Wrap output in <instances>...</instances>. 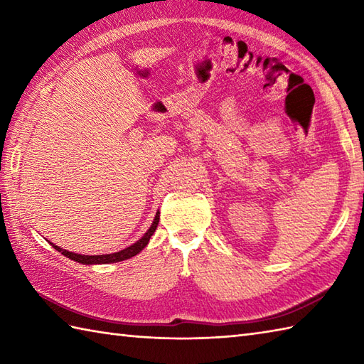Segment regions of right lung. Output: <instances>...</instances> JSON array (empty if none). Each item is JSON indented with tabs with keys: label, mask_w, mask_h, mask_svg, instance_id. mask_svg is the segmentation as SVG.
<instances>
[{
	"label": "right lung",
	"mask_w": 364,
	"mask_h": 364,
	"mask_svg": "<svg viewBox=\"0 0 364 364\" xmlns=\"http://www.w3.org/2000/svg\"><path fill=\"white\" fill-rule=\"evenodd\" d=\"M158 223H159V211L156 213V215H154L151 227L146 230V233L141 239H139L137 242H134L133 245H129V247H127V249H123L120 252H115V253H107V255H80V253H73V252H68V250L60 249V247L54 245L51 242L50 244L58 252L63 253L64 257L70 258V259H73L76 262H81V264H109V262H119V261H123V259H128L131 257H136L139 252H142L144 247L149 244L150 237L153 236L154 231H156Z\"/></svg>",
	"instance_id": "add662e5"
}]
</instances>
